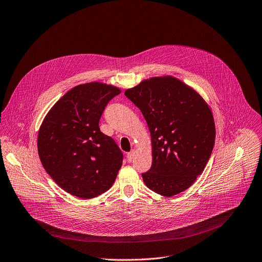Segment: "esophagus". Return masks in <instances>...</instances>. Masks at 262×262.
Here are the masks:
<instances>
[{
  "label": "esophagus",
  "instance_id": "34e87169",
  "mask_svg": "<svg viewBox=\"0 0 262 262\" xmlns=\"http://www.w3.org/2000/svg\"><path fill=\"white\" fill-rule=\"evenodd\" d=\"M134 154H135L134 151H131V152H129V153L127 154V160H128V163H131L132 160L134 159Z\"/></svg>",
  "mask_w": 262,
  "mask_h": 262
}]
</instances>
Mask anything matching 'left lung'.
I'll use <instances>...</instances> for the list:
<instances>
[{
	"label": "left lung",
	"instance_id": "left-lung-1",
	"mask_svg": "<svg viewBox=\"0 0 262 262\" xmlns=\"http://www.w3.org/2000/svg\"><path fill=\"white\" fill-rule=\"evenodd\" d=\"M148 124L152 166L145 185L163 196L190 188L205 170L215 144L212 111L194 89L173 76L151 77L125 91Z\"/></svg>",
	"mask_w": 262,
	"mask_h": 262
}]
</instances>
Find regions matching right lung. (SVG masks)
<instances>
[{
    "mask_svg": "<svg viewBox=\"0 0 262 262\" xmlns=\"http://www.w3.org/2000/svg\"><path fill=\"white\" fill-rule=\"evenodd\" d=\"M120 90L103 83L78 85L55 103L37 136L42 165L66 192L90 199L108 191L123 164L114 139L99 130V119Z\"/></svg>",
    "mask_w": 262,
    "mask_h": 262,
    "instance_id": "obj_1",
    "label": "right lung"
}]
</instances>
